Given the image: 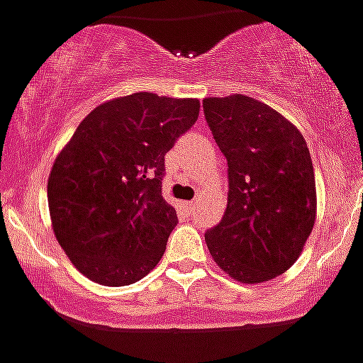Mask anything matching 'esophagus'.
<instances>
[{
	"label": "esophagus",
	"instance_id": "obj_1",
	"mask_svg": "<svg viewBox=\"0 0 363 363\" xmlns=\"http://www.w3.org/2000/svg\"><path fill=\"white\" fill-rule=\"evenodd\" d=\"M194 205H196V203H186V208L191 212V210H194Z\"/></svg>",
	"mask_w": 363,
	"mask_h": 363
}]
</instances>
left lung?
<instances>
[{"label":"left lung","instance_id":"8db88e82","mask_svg":"<svg viewBox=\"0 0 363 363\" xmlns=\"http://www.w3.org/2000/svg\"><path fill=\"white\" fill-rule=\"evenodd\" d=\"M203 111L228 166L227 208L205 234L210 255L243 284L275 279L297 262L315 223L308 145L284 116L242 94L206 97Z\"/></svg>","mask_w":363,"mask_h":363}]
</instances>
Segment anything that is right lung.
<instances>
[{
	"mask_svg": "<svg viewBox=\"0 0 363 363\" xmlns=\"http://www.w3.org/2000/svg\"><path fill=\"white\" fill-rule=\"evenodd\" d=\"M199 116V99L138 92L101 103L55 158V238L86 279L129 286L157 266L177 212L162 197L164 155Z\"/></svg>",
	"mask_w": 363,
	"mask_h": 363,
	"instance_id": "1",
	"label": "right lung"
}]
</instances>
